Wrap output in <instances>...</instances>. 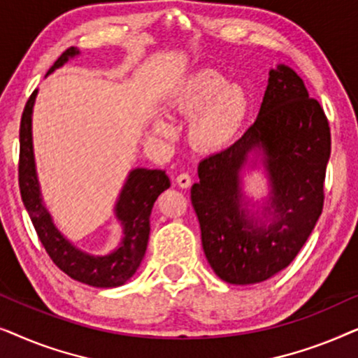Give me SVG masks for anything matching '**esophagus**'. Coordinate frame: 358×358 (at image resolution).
Returning <instances> with one entry per match:
<instances>
[{"label":"esophagus","instance_id":"1","mask_svg":"<svg viewBox=\"0 0 358 358\" xmlns=\"http://www.w3.org/2000/svg\"><path fill=\"white\" fill-rule=\"evenodd\" d=\"M176 182H178L179 187L187 189L189 185L192 184V178H190V176H189L187 173H182V174H179L178 178H176Z\"/></svg>","mask_w":358,"mask_h":358}]
</instances>
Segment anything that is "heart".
<instances>
[{"label":"heart","instance_id":"heart-1","mask_svg":"<svg viewBox=\"0 0 358 358\" xmlns=\"http://www.w3.org/2000/svg\"><path fill=\"white\" fill-rule=\"evenodd\" d=\"M173 109L185 117L189 140L202 151L222 150L241 129L251 109L248 91L229 85L228 78L217 70H199L185 78L173 96ZM158 134H169L164 120L155 122Z\"/></svg>","mask_w":358,"mask_h":358}]
</instances>
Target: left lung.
Wrapping results in <instances>:
<instances>
[{
	"mask_svg": "<svg viewBox=\"0 0 358 358\" xmlns=\"http://www.w3.org/2000/svg\"><path fill=\"white\" fill-rule=\"evenodd\" d=\"M261 152L271 195L263 218L248 213L241 171ZM331 130L320 102L290 66L268 71L257 119L241 138L199 164L190 189L205 257L222 280L249 285L283 271L322 212Z\"/></svg>",
	"mask_w": 358,
	"mask_h": 358,
	"instance_id": "left-lung-1",
	"label": "left lung"
}]
</instances>
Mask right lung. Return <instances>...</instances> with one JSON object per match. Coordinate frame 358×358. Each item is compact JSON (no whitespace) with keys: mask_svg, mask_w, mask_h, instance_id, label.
<instances>
[{"mask_svg":"<svg viewBox=\"0 0 358 358\" xmlns=\"http://www.w3.org/2000/svg\"><path fill=\"white\" fill-rule=\"evenodd\" d=\"M80 55L75 47L66 48L58 57L47 76ZM37 90L29 97L19 129V189L37 236L53 264L75 280L97 288H114L129 282L138 271L150 238L151 208L161 192L169 189V178L161 169H131L117 199L114 213L122 224L119 248L104 256H97L76 248L58 231L42 202L32 146V109Z\"/></svg>","mask_w":358,"mask_h":358,"instance_id":"right-lung-1","label":"right lung"}]
</instances>
